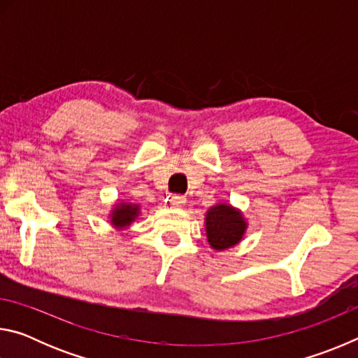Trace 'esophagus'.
<instances>
[{
    "label": "esophagus",
    "instance_id": "esophagus-1",
    "mask_svg": "<svg viewBox=\"0 0 358 358\" xmlns=\"http://www.w3.org/2000/svg\"><path fill=\"white\" fill-rule=\"evenodd\" d=\"M171 205H172V207H177V208L185 207L186 199L183 196H172L171 197Z\"/></svg>",
    "mask_w": 358,
    "mask_h": 358
}]
</instances>
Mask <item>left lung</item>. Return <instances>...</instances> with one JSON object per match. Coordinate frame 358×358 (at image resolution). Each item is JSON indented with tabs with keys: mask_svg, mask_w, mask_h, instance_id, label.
I'll return each mask as SVG.
<instances>
[{
	"mask_svg": "<svg viewBox=\"0 0 358 358\" xmlns=\"http://www.w3.org/2000/svg\"><path fill=\"white\" fill-rule=\"evenodd\" d=\"M205 235L211 250L222 252L237 246L245 238L248 220L232 203L217 202L205 213Z\"/></svg>",
	"mask_w": 358,
	"mask_h": 358,
	"instance_id": "left-lung-1",
	"label": "left lung"
}]
</instances>
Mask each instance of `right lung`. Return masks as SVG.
Instances as JSON below:
<instances>
[{
	"label": "right lung",
	"mask_w": 358,
	"mask_h": 358,
	"mask_svg": "<svg viewBox=\"0 0 358 358\" xmlns=\"http://www.w3.org/2000/svg\"><path fill=\"white\" fill-rule=\"evenodd\" d=\"M142 213V205L131 201H118L112 205L110 213H108V221L115 230H126L132 222H134Z\"/></svg>",
	"instance_id": "right-lung-1"
}]
</instances>
